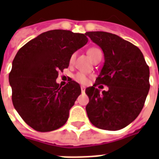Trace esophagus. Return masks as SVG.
Returning a JSON list of instances; mask_svg holds the SVG:
<instances>
[{
	"mask_svg": "<svg viewBox=\"0 0 159 159\" xmlns=\"http://www.w3.org/2000/svg\"><path fill=\"white\" fill-rule=\"evenodd\" d=\"M85 89H86L85 86H81V90H82V92H84Z\"/></svg>",
	"mask_w": 159,
	"mask_h": 159,
	"instance_id": "esophagus-1",
	"label": "esophagus"
}]
</instances>
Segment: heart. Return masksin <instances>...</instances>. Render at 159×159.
<instances>
[{
    "label": "heart",
    "instance_id": "obj_1",
    "mask_svg": "<svg viewBox=\"0 0 159 159\" xmlns=\"http://www.w3.org/2000/svg\"><path fill=\"white\" fill-rule=\"evenodd\" d=\"M87 53H88L89 57H91L92 59L93 57H96L97 54H100V53H102V51L97 48H90L89 50L87 51ZM75 57H76V53H73V54L71 56V57H70V62H71V63L73 62V61L75 60ZM74 78L77 82H80V83H83V84H85V83H87V76H86L84 73H82V72H78V73H77V74L75 75Z\"/></svg>",
    "mask_w": 159,
    "mask_h": 159
}]
</instances>
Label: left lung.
I'll use <instances>...</instances> for the list:
<instances>
[{
	"label": "left lung",
	"instance_id": "obj_1",
	"mask_svg": "<svg viewBox=\"0 0 159 159\" xmlns=\"http://www.w3.org/2000/svg\"><path fill=\"white\" fill-rule=\"evenodd\" d=\"M86 34L100 46L105 57L95 84L86 89L87 116L97 128L119 130L133 122L143 109L150 87L149 68L140 49L130 42L102 31ZM100 84L107 85L108 91L100 92L96 88Z\"/></svg>",
	"mask_w": 159,
	"mask_h": 159
}]
</instances>
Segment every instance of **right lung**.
I'll return each mask as SVG.
<instances>
[{
    "mask_svg": "<svg viewBox=\"0 0 159 159\" xmlns=\"http://www.w3.org/2000/svg\"><path fill=\"white\" fill-rule=\"evenodd\" d=\"M86 34L53 30L42 33L17 52L9 74L12 102L20 117L39 132L55 130L67 122L70 109L81 94L77 82L61 87L58 72L86 44Z\"/></svg>",
    "mask_w": 159,
    "mask_h": 159,
    "instance_id": "1",
    "label": "right lung"
}]
</instances>
